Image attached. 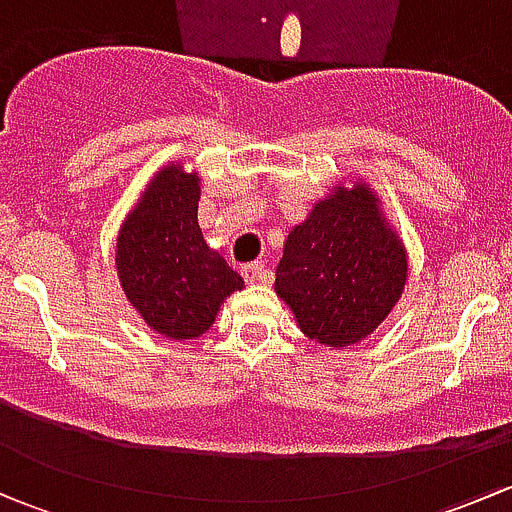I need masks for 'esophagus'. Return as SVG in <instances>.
<instances>
[{
	"mask_svg": "<svg viewBox=\"0 0 512 512\" xmlns=\"http://www.w3.org/2000/svg\"><path fill=\"white\" fill-rule=\"evenodd\" d=\"M242 277H245L250 285H255V282H267L272 277V272L267 270L262 262H250V265L242 267Z\"/></svg>",
	"mask_w": 512,
	"mask_h": 512,
	"instance_id": "34e87169",
	"label": "esophagus"
}]
</instances>
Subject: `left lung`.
<instances>
[{
  "label": "left lung",
  "instance_id": "obj_1",
  "mask_svg": "<svg viewBox=\"0 0 512 512\" xmlns=\"http://www.w3.org/2000/svg\"><path fill=\"white\" fill-rule=\"evenodd\" d=\"M409 277L406 247L366 183L337 185L287 235L275 292L324 347H352L391 314Z\"/></svg>",
  "mask_w": 512,
  "mask_h": 512
}]
</instances>
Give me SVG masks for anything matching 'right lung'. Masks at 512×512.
<instances>
[{
	"mask_svg": "<svg viewBox=\"0 0 512 512\" xmlns=\"http://www.w3.org/2000/svg\"><path fill=\"white\" fill-rule=\"evenodd\" d=\"M200 178L183 165L160 168L123 220L116 270L126 299L163 337L195 339L208 332L220 304L245 287L198 225Z\"/></svg>",
	"mask_w": 512,
	"mask_h": 512,
	"instance_id": "1",
	"label": "right lung"
}]
</instances>
